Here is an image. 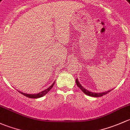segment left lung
I'll return each mask as SVG.
<instances>
[{
    "instance_id": "left-lung-1",
    "label": "left lung",
    "mask_w": 130,
    "mask_h": 130,
    "mask_svg": "<svg viewBox=\"0 0 130 130\" xmlns=\"http://www.w3.org/2000/svg\"><path fill=\"white\" fill-rule=\"evenodd\" d=\"M76 85H77V86L80 88V89H81V90L85 94H86V95H88V96H92V97H96V98L101 97V96H103V95L106 94L107 93H108L109 92H110L111 91H112V89H110V90H108V91L102 92V93H92V92L89 91H88L87 89H85V88H83V87L81 86V84L79 83V82L77 78L76 79Z\"/></svg>"
}]
</instances>
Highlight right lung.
Returning a JSON list of instances; mask_svg holds the SVG:
<instances>
[{
    "label": "right lung",
    "mask_w": 130,
    "mask_h": 130,
    "mask_svg": "<svg viewBox=\"0 0 130 130\" xmlns=\"http://www.w3.org/2000/svg\"><path fill=\"white\" fill-rule=\"evenodd\" d=\"M54 83H55V82L53 83L52 84L51 86H50L49 88H47V89H45V90L42 91L40 92V93H37V94H27V93H22V92L19 91V92L20 93H21L22 94H23L24 96H26V97H27V98H41V97H42V96H44V95L46 94L48 92H49V91L52 89V88H53V86H54Z\"/></svg>",
    "instance_id": "right-lung-1"
}]
</instances>
